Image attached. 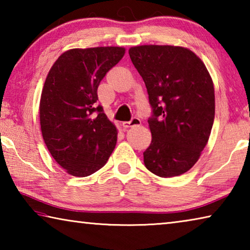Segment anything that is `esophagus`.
<instances>
[{
	"instance_id": "esophagus-1",
	"label": "esophagus",
	"mask_w": 250,
	"mask_h": 250,
	"mask_svg": "<svg viewBox=\"0 0 250 250\" xmlns=\"http://www.w3.org/2000/svg\"><path fill=\"white\" fill-rule=\"evenodd\" d=\"M141 125V120L139 119V118H132L130 121H125V122H122V126H124L125 129H128V128H133V126H137V125Z\"/></svg>"
}]
</instances>
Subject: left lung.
I'll return each mask as SVG.
<instances>
[{
  "label": "left lung",
  "mask_w": 250,
  "mask_h": 250,
  "mask_svg": "<svg viewBox=\"0 0 250 250\" xmlns=\"http://www.w3.org/2000/svg\"><path fill=\"white\" fill-rule=\"evenodd\" d=\"M129 55L152 107L145 166L161 177L183 174L200 159L213 126L215 94L208 70L192 50L180 46H134Z\"/></svg>",
  "instance_id": "obj_1"
}]
</instances>
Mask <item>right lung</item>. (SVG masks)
Here are the masks:
<instances>
[{
  "label": "right lung",
  "instance_id": "add662e5",
  "mask_svg": "<svg viewBox=\"0 0 250 250\" xmlns=\"http://www.w3.org/2000/svg\"><path fill=\"white\" fill-rule=\"evenodd\" d=\"M125 53L113 46L69 49L46 77L40 103L42 134L49 153L70 175H91L115 150L117 128L97 105V89Z\"/></svg>",
  "mask_w": 250,
  "mask_h": 250
}]
</instances>
